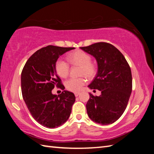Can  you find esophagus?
I'll return each instance as SVG.
<instances>
[{"label": "esophagus", "mask_w": 154, "mask_h": 154, "mask_svg": "<svg viewBox=\"0 0 154 154\" xmlns=\"http://www.w3.org/2000/svg\"><path fill=\"white\" fill-rule=\"evenodd\" d=\"M74 94H75V97H78V96H79V94H80V93H79V92H75Z\"/></svg>", "instance_id": "34e87169"}]
</instances>
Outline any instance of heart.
Masks as SVG:
<instances>
[{
  "mask_svg": "<svg viewBox=\"0 0 154 154\" xmlns=\"http://www.w3.org/2000/svg\"><path fill=\"white\" fill-rule=\"evenodd\" d=\"M68 60L71 65L80 66V75H85L88 78H93L96 76L98 71L97 65L91 62V56L83 50H77L70 54ZM55 71L61 77L65 78L68 76L70 71V65L67 61L59 59L55 62ZM85 77L70 78L65 82L66 89L72 92H78L82 89L86 84Z\"/></svg>",
  "mask_w": 154,
  "mask_h": 154,
  "instance_id": "1",
  "label": "heart"
}]
</instances>
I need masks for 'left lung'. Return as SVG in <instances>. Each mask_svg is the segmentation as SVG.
<instances>
[{
    "mask_svg": "<svg viewBox=\"0 0 154 154\" xmlns=\"http://www.w3.org/2000/svg\"><path fill=\"white\" fill-rule=\"evenodd\" d=\"M80 48L96 58L98 72L89 87L101 91L99 97L89 93L86 104L88 116L102 125L112 124L122 115L132 93L130 65L122 54L106 42Z\"/></svg>",
    "mask_w": 154,
    "mask_h": 154,
    "instance_id": "1",
    "label": "left lung"
}]
</instances>
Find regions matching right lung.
Segmentation results:
<instances>
[{
  "instance_id": "right-lung-1",
  "label": "right lung",
  "mask_w": 154,
  "mask_h": 154,
  "mask_svg": "<svg viewBox=\"0 0 154 154\" xmlns=\"http://www.w3.org/2000/svg\"><path fill=\"white\" fill-rule=\"evenodd\" d=\"M74 48H42L31 55L22 71L21 89L25 103L35 120L49 128L66 122L75 101L74 94L69 91H64L57 96L51 93L55 86L65 89L56 73L55 62L60 55Z\"/></svg>"
}]
</instances>
